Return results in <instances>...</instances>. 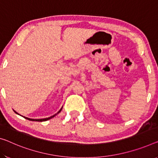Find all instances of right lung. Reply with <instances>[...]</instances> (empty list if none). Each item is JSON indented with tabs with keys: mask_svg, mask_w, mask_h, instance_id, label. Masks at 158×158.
I'll list each match as a JSON object with an SVG mask.
<instances>
[{
	"mask_svg": "<svg viewBox=\"0 0 158 158\" xmlns=\"http://www.w3.org/2000/svg\"><path fill=\"white\" fill-rule=\"evenodd\" d=\"M62 108H63V106L61 107V109H60V110L58 111V112L56 113V114H55L54 115H53V116H50V117H48V118H38V119H35V118H27V117H25V116H23L24 118H27V119H28V120H30V121H47V120H48V119H51V118H52L53 117H54V116H56V115H57L58 114H59V112H60V111L62 110ZM13 111H15V112L17 114H19L18 113V112H16L14 110H13ZM19 115H20V114H19ZM21 116V115H20Z\"/></svg>",
	"mask_w": 158,
	"mask_h": 158,
	"instance_id": "1",
	"label": "right lung"
}]
</instances>
